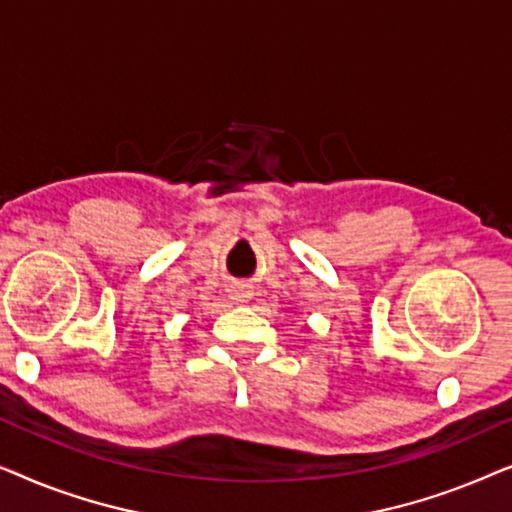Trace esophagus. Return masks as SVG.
I'll use <instances>...</instances> for the list:
<instances>
[{"mask_svg": "<svg viewBox=\"0 0 512 512\" xmlns=\"http://www.w3.org/2000/svg\"><path fill=\"white\" fill-rule=\"evenodd\" d=\"M230 298L235 300V303H247L251 298V291L244 289V286H233V291H230Z\"/></svg>", "mask_w": 512, "mask_h": 512, "instance_id": "esophagus-1", "label": "esophagus"}]
</instances>
